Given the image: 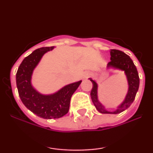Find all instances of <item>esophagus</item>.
Listing matches in <instances>:
<instances>
[{
  "mask_svg": "<svg viewBox=\"0 0 153 153\" xmlns=\"http://www.w3.org/2000/svg\"><path fill=\"white\" fill-rule=\"evenodd\" d=\"M91 72H89V71L85 72V73H84V75H83V78H88V77L91 76Z\"/></svg>",
  "mask_w": 153,
  "mask_h": 153,
  "instance_id": "obj_1",
  "label": "esophagus"
}]
</instances>
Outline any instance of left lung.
<instances>
[{
    "mask_svg": "<svg viewBox=\"0 0 153 153\" xmlns=\"http://www.w3.org/2000/svg\"><path fill=\"white\" fill-rule=\"evenodd\" d=\"M110 54L111 61L108 62V66H111L124 71L127 75L128 82H129V91H128L125 100L115 111H108L98 101L97 84L92 79H91V81L93 83V88L91 91V96L94 106H96V109L99 111L100 113L117 114L121 113L129 108L134 101L137 92L138 91L139 85H140V78H139L136 66L134 65L132 59L129 57V55H127L122 51L115 50V49L111 50Z\"/></svg>",
    "mask_w": 153,
    "mask_h": 153,
    "instance_id": "1",
    "label": "left lung"
}]
</instances>
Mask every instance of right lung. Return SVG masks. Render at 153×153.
Segmentation results:
<instances>
[{"mask_svg": "<svg viewBox=\"0 0 153 153\" xmlns=\"http://www.w3.org/2000/svg\"><path fill=\"white\" fill-rule=\"evenodd\" d=\"M54 47H41L25 57L16 73V85L22 101L28 109L44 119H58L69 111L71 99L77 90L80 81L70 84L58 92L50 96L39 94L31 85L33 70L39 62L43 54L52 50Z\"/></svg>", "mask_w": 153, "mask_h": 153, "instance_id": "obj_1", "label": "right lung"}]
</instances>
